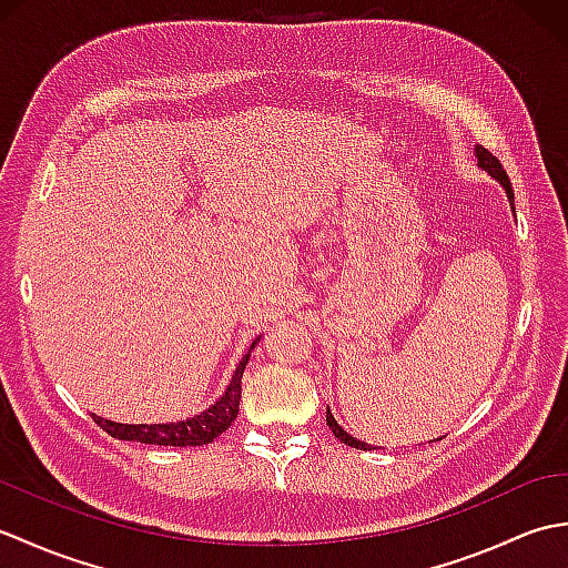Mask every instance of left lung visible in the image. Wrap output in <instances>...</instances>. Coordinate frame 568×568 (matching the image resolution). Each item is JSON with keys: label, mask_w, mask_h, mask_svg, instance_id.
Returning <instances> with one entry per match:
<instances>
[{"label": "left lung", "mask_w": 568, "mask_h": 568, "mask_svg": "<svg viewBox=\"0 0 568 568\" xmlns=\"http://www.w3.org/2000/svg\"><path fill=\"white\" fill-rule=\"evenodd\" d=\"M476 155H478V163H480V168H486V171L498 180V183L505 187V192H508V197H510V202H513V185H510V178H508V173L503 171V165H500V161L496 159V155H493L488 149H480L478 146V151H476ZM513 212H515V207H513ZM327 425H329V429L334 432V437L339 439V442H344V444H348V446H354V449H376V446H371V444H366V442H358L356 437H352V434L348 432H344L339 425H336V419L332 417V413L327 409Z\"/></svg>", "instance_id": "left-lung-1"}]
</instances>
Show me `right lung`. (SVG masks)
Instances as JSON below:
<instances>
[{"mask_svg":"<svg viewBox=\"0 0 568 568\" xmlns=\"http://www.w3.org/2000/svg\"><path fill=\"white\" fill-rule=\"evenodd\" d=\"M258 344V339H253L251 348ZM248 356L239 361V366L232 376V383H229L226 393L216 400L210 409H204L202 415L190 417L183 422H173V425H119V422L102 419L98 415H92V419L98 425L112 434L116 439H129V442H141V444H161V446H202L210 444L222 432L232 427V422L239 415V400H241V376H244V368L248 364Z\"/></svg>","mask_w":568,"mask_h":568,"instance_id":"right-lung-1","label":"right lung"}]
</instances>
